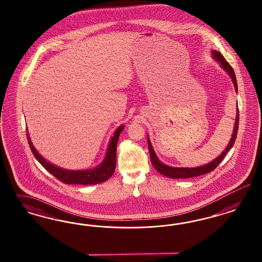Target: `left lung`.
I'll return each instance as SVG.
<instances>
[{
  "instance_id": "left-lung-1",
  "label": "left lung",
  "mask_w": 262,
  "mask_h": 262,
  "mask_svg": "<svg viewBox=\"0 0 262 262\" xmlns=\"http://www.w3.org/2000/svg\"><path fill=\"white\" fill-rule=\"evenodd\" d=\"M211 55L213 59L216 61H218L220 64V67L222 68L224 71L227 72V74L229 75L231 79V81L234 85L235 92H237V82H236V78H235V74L233 69L231 68L229 62L225 59V57L218 52V51H211ZM238 123H239V111H238V106L236 107V118L234 122V126H233V132L231 135L230 142L228 144V146L225 148V150L221 152V155H219L216 159H213L212 161L206 163L205 165L198 167H172L166 165L164 163H162L159 158L157 157L156 152L154 151V148L151 146V141L149 136H147L148 138V147H149V152H150V157H151V164L156 168V170L165 177L171 178V179H188V178H194V177H198L202 174L209 173L211 171H213L216 167L218 166L221 161H222L225 156L227 155V152L230 151L232 148L233 144L235 142L236 136H237Z\"/></svg>"
}]
</instances>
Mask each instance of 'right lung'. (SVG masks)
I'll return each mask as SVG.
<instances>
[{
	"instance_id": "add662e5",
	"label": "right lung",
	"mask_w": 262,
	"mask_h": 262,
	"mask_svg": "<svg viewBox=\"0 0 262 262\" xmlns=\"http://www.w3.org/2000/svg\"><path fill=\"white\" fill-rule=\"evenodd\" d=\"M124 127H125L124 125H121L116 128L114 135L111 137L105 157L101 162V164H99L93 169H86V170H68V169H63L61 167L56 166L52 162L48 161L47 159H44L34 148L29 134H27V137L34 158L39 161L42 166L49 171V173L55 176L57 180L66 184L88 185V184L103 183L107 181L114 173L115 166H116L117 143L119 139L120 134L123 132Z\"/></svg>"
}]
</instances>
